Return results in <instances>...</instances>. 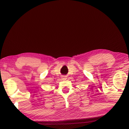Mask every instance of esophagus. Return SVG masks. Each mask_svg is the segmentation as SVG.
<instances>
[{
  "instance_id": "esophagus-1",
  "label": "esophagus",
  "mask_w": 129,
  "mask_h": 129,
  "mask_svg": "<svg viewBox=\"0 0 129 129\" xmlns=\"http://www.w3.org/2000/svg\"><path fill=\"white\" fill-rule=\"evenodd\" d=\"M62 79H63V80H66V79H67V77H66V76H63L62 77Z\"/></svg>"
}]
</instances>
